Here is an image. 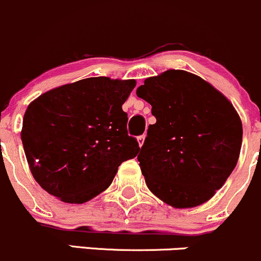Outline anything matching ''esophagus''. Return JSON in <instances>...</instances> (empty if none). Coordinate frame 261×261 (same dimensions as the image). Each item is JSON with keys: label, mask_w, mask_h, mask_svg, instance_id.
I'll list each match as a JSON object with an SVG mask.
<instances>
[{"label": "esophagus", "mask_w": 261, "mask_h": 261, "mask_svg": "<svg viewBox=\"0 0 261 261\" xmlns=\"http://www.w3.org/2000/svg\"><path fill=\"white\" fill-rule=\"evenodd\" d=\"M144 139H146V136H144V134H142V136H139L138 138H137V141H138V144L139 146H143V143H144Z\"/></svg>", "instance_id": "1"}]
</instances>
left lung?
Returning a JSON list of instances; mask_svg holds the SVG:
<instances>
[{"instance_id": "1", "label": "left lung", "mask_w": 261, "mask_h": 261, "mask_svg": "<svg viewBox=\"0 0 261 261\" xmlns=\"http://www.w3.org/2000/svg\"><path fill=\"white\" fill-rule=\"evenodd\" d=\"M137 95L152 106L157 119L138 154L150 192L176 208L202 205L238 163L243 141L238 112L210 83L185 70L148 77Z\"/></svg>"}]
</instances>
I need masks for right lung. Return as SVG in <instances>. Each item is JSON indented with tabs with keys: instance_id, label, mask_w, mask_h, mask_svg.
Wrapping results in <instances>:
<instances>
[{
	"instance_id": "right-lung-1",
	"label": "right lung",
	"mask_w": 261,
	"mask_h": 261,
	"mask_svg": "<svg viewBox=\"0 0 261 261\" xmlns=\"http://www.w3.org/2000/svg\"><path fill=\"white\" fill-rule=\"evenodd\" d=\"M136 80L88 77L46 91L23 115V150L37 184L66 203H84L111 186L139 152L122 106Z\"/></svg>"
}]
</instances>
